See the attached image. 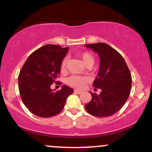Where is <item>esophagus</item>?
Returning <instances> with one entry per match:
<instances>
[{"label":"esophagus","instance_id":"34e87169","mask_svg":"<svg viewBox=\"0 0 152 152\" xmlns=\"http://www.w3.org/2000/svg\"><path fill=\"white\" fill-rule=\"evenodd\" d=\"M74 93L75 94H80L82 93L81 91H79V90H74Z\"/></svg>","mask_w":152,"mask_h":152}]
</instances>
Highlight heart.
<instances>
[{"mask_svg": "<svg viewBox=\"0 0 152 152\" xmlns=\"http://www.w3.org/2000/svg\"><path fill=\"white\" fill-rule=\"evenodd\" d=\"M79 56L81 57L84 64L87 66H91L94 63V57L91 53L89 52H83L79 54ZM68 58L65 57L62 60L61 68V70H64L66 68L67 65ZM88 81V78L83 76H78V75H73L66 79V83L69 86L75 87L77 88H82L84 87L85 84Z\"/></svg>", "mask_w": 152, "mask_h": 152, "instance_id": "1", "label": "heart"}]
</instances>
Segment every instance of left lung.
<instances>
[{"mask_svg": "<svg viewBox=\"0 0 152 152\" xmlns=\"http://www.w3.org/2000/svg\"><path fill=\"white\" fill-rule=\"evenodd\" d=\"M86 47L99 54L100 66L93 86L102 91L99 95L90 92L92 99L85 109L96 117L112 116L124 105L130 94V71L121 54L106 43H93Z\"/></svg>", "mask_w": 152, "mask_h": 152, "instance_id": "left-lung-1", "label": "left lung"}]
</instances>
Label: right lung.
Wrapping results in <instances>:
<instances>
[{
    "mask_svg": "<svg viewBox=\"0 0 152 152\" xmlns=\"http://www.w3.org/2000/svg\"><path fill=\"white\" fill-rule=\"evenodd\" d=\"M69 48L48 44L33 52L23 66L18 76L20 98L32 114L48 118L58 114L65 105L66 99L74 93L66 85L61 90L50 88L56 81L61 71V64Z\"/></svg>",
    "mask_w": 152,
    "mask_h": 152,
    "instance_id": "obj_1",
    "label": "right lung"
}]
</instances>
